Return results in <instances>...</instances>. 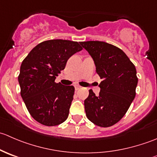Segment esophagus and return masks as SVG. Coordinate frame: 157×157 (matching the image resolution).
Listing matches in <instances>:
<instances>
[{
    "label": "esophagus",
    "mask_w": 157,
    "mask_h": 157,
    "mask_svg": "<svg viewBox=\"0 0 157 157\" xmlns=\"http://www.w3.org/2000/svg\"><path fill=\"white\" fill-rule=\"evenodd\" d=\"M74 87H75V90H80V89H81V86H78V85H76Z\"/></svg>",
    "instance_id": "obj_1"
}]
</instances>
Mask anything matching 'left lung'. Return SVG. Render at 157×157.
I'll return each mask as SVG.
<instances>
[{
    "label": "left lung",
    "instance_id": "1",
    "mask_svg": "<svg viewBox=\"0 0 157 157\" xmlns=\"http://www.w3.org/2000/svg\"><path fill=\"white\" fill-rule=\"evenodd\" d=\"M93 58L102 81L99 96L90 90L84 100L86 117L99 127L116 124L135 97L138 79L135 66L121 49L100 41L80 42Z\"/></svg>",
    "mask_w": 157,
    "mask_h": 157
}]
</instances>
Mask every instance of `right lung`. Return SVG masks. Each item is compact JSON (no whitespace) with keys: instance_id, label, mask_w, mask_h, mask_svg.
Masks as SVG:
<instances>
[{"instance_id":"1","label":"right lung","mask_w":157,"mask_h":157,"mask_svg":"<svg viewBox=\"0 0 157 157\" xmlns=\"http://www.w3.org/2000/svg\"><path fill=\"white\" fill-rule=\"evenodd\" d=\"M82 49L77 42L45 41L32 49L22 62L18 77L20 94L30 115L40 124L58 125L68 117L74 87L55 80L70 57Z\"/></svg>"}]
</instances>
